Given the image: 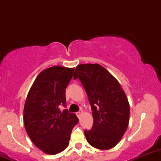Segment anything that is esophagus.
<instances>
[{
	"mask_svg": "<svg viewBox=\"0 0 161 161\" xmlns=\"http://www.w3.org/2000/svg\"><path fill=\"white\" fill-rule=\"evenodd\" d=\"M82 111H79V112H77V113H76V115H77V117L79 118H80V117L82 116Z\"/></svg>",
	"mask_w": 161,
	"mask_h": 161,
	"instance_id": "esophagus-1",
	"label": "esophagus"
}]
</instances>
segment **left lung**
<instances>
[{
	"label": "left lung",
	"instance_id": "left-lung-1",
	"mask_svg": "<svg viewBox=\"0 0 161 161\" xmlns=\"http://www.w3.org/2000/svg\"><path fill=\"white\" fill-rule=\"evenodd\" d=\"M73 77L82 82L92 111V129L84 131L87 142L100 150L113 148L129 125L130 108L124 90L111 73L98 64H79Z\"/></svg>",
	"mask_w": 161,
	"mask_h": 161
}]
</instances>
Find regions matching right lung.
Returning a JSON list of instances; mask_svg holds the SVG:
<instances>
[{
    "label": "right lung",
    "instance_id": "obj_1",
    "mask_svg": "<svg viewBox=\"0 0 161 161\" xmlns=\"http://www.w3.org/2000/svg\"><path fill=\"white\" fill-rule=\"evenodd\" d=\"M74 69L53 66L42 71L31 86L23 111L25 129L32 142L45 153L53 155L68 147L79 119L65 107V90Z\"/></svg>",
    "mask_w": 161,
    "mask_h": 161
}]
</instances>
